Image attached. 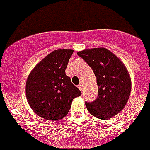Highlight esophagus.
<instances>
[{"mask_svg":"<svg viewBox=\"0 0 150 150\" xmlns=\"http://www.w3.org/2000/svg\"><path fill=\"white\" fill-rule=\"evenodd\" d=\"M78 87L81 91H83V84H79V85L78 86Z\"/></svg>","mask_w":150,"mask_h":150,"instance_id":"esophagus-1","label":"esophagus"}]
</instances>
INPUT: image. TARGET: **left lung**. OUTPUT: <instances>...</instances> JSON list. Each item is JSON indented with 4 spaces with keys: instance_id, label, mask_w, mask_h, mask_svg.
I'll list each match as a JSON object with an SVG mask.
<instances>
[{
    "instance_id": "obj_1",
    "label": "left lung",
    "mask_w": 150,
    "mask_h": 150,
    "mask_svg": "<svg viewBox=\"0 0 150 150\" xmlns=\"http://www.w3.org/2000/svg\"><path fill=\"white\" fill-rule=\"evenodd\" d=\"M96 76L98 97L86 103L90 114L106 120L117 115L126 106L131 92V79L122 62L105 47L84 49L77 52Z\"/></svg>"
}]
</instances>
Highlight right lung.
I'll use <instances>...</instances> for the list:
<instances>
[{
	"mask_svg": "<svg viewBox=\"0 0 150 150\" xmlns=\"http://www.w3.org/2000/svg\"><path fill=\"white\" fill-rule=\"evenodd\" d=\"M73 52L53 51L36 64L27 79L28 103L36 115L46 120L64 118L69 112L72 100L82 94L65 73Z\"/></svg>",
	"mask_w": 150,
	"mask_h": 150,
	"instance_id": "obj_1",
	"label": "right lung"
}]
</instances>
